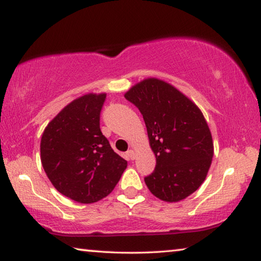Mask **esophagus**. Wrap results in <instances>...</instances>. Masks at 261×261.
Segmentation results:
<instances>
[{
	"label": "esophagus",
	"mask_w": 261,
	"mask_h": 261,
	"mask_svg": "<svg viewBox=\"0 0 261 261\" xmlns=\"http://www.w3.org/2000/svg\"><path fill=\"white\" fill-rule=\"evenodd\" d=\"M126 155H127V158H129V160H135L136 153H135L134 149H129V151L126 152Z\"/></svg>",
	"instance_id": "1"
}]
</instances>
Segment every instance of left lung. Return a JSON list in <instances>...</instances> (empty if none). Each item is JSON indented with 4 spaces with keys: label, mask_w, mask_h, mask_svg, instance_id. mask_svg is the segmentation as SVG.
<instances>
[{
    "label": "left lung",
    "mask_w": 261,
    "mask_h": 261,
    "mask_svg": "<svg viewBox=\"0 0 261 261\" xmlns=\"http://www.w3.org/2000/svg\"><path fill=\"white\" fill-rule=\"evenodd\" d=\"M143 115L156 165L145 183L168 202L189 197L204 182L214 154L204 115L188 96L160 79L148 78L124 94Z\"/></svg>",
    "instance_id": "obj_1"
}]
</instances>
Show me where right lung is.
<instances>
[{
	"instance_id": "add662e5",
	"label": "right lung",
	"mask_w": 261,
	"mask_h": 261,
	"mask_svg": "<svg viewBox=\"0 0 261 261\" xmlns=\"http://www.w3.org/2000/svg\"><path fill=\"white\" fill-rule=\"evenodd\" d=\"M106 93L81 96L48 123L40 143L41 163L55 189L81 204L107 197L127 162L100 130Z\"/></svg>"
}]
</instances>
